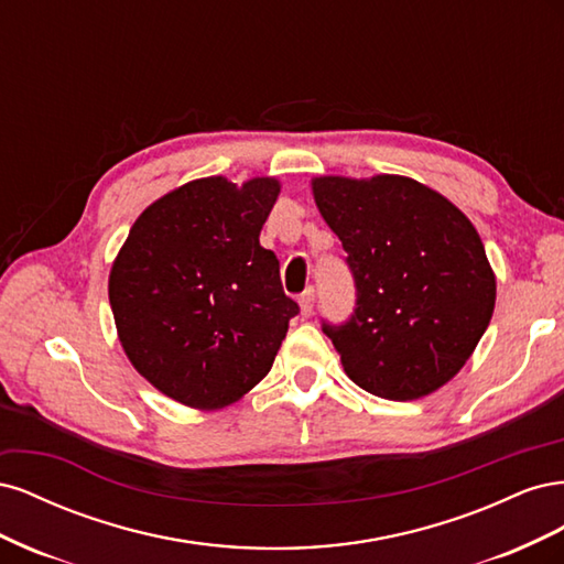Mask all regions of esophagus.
Instances as JSON below:
<instances>
[{"label": "esophagus", "mask_w": 564, "mask_h": 564, "mask_svg": "<svg viewBox=\"0 0 564 564\" xmlns=\"http://www.w3.org/2000/svg\"><path fill=\"white\" fill-rule=\"evenodd\" d=\"M299 305H301V315H313V305H315V289L308 286L305 292L299 296Z\"/></svg>", "instance_id": "1"}]
</instances>
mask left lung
I'll return each mask as SVG.
<instances>
[{
    "label": "left lung",
    "mask_w": 564,
    "mask_h": 564,
    "mask_svg": "<svg viewBox=\"0 0 564 564\" xmlns=\"http://www.w3.org/2000/svg\"><path fill=\"white\" fill-rule=\"evenodd\" d=\"M311 185L357 289L352 317L322 324L340 365L371 395H431L466 365L497 303L480 235L445 195L414 178L317 176Z\"/></svg>",
    "instance_id": "8db88e82"
}]
</instances>
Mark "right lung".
<instances>
[{"label":"right lung","instance_id":"1","mask_svg":"<svg viewBox=\"0 0 564 564\" xmlns=\"http://www.w3.org/2000/svg\"><path fill=\"white\" fill-rule=\"evenodd\" d=\"M280 181L185 183L135 218L108 296L129 362L166 398L220 409L270 371L299 305L259 242Z\"/></svg>","mask_w":564,"mask_h":564}]
</instances>
